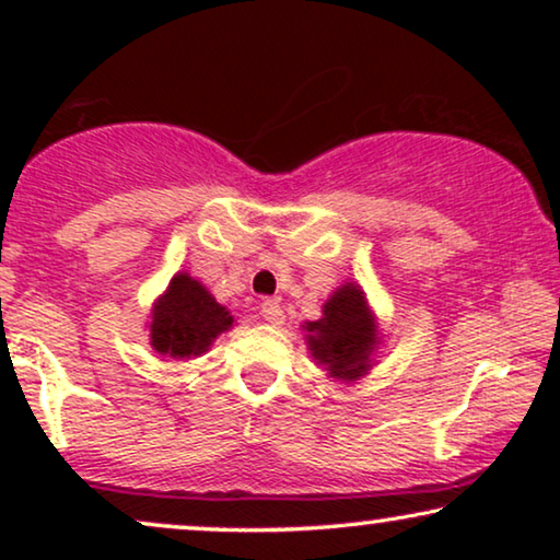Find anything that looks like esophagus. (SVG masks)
Wrapping results in <instances>:
<instances>
[{"mask_svg": "<svg viewBox=\"0 0 560 560\" xmlns=\"http://www.w3.org/2000/svg\"><path fill=\"white\" fill-rule=\"evenodd\" d=\"M259 308H262V318L267 320V324L280 326L282 320H285V313H282L278 301H265L262 305H259Z\"/></svg>", "mask_w": 560, "mask_h": 560, "instance_id": "1", "label": "esophagus"}]
</instances>
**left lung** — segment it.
I'll return each mask as SVG.
<instances>
[{"label":"left lung","instance_id":"1","mask_svg":"<svg viewBox=\"0 0 560 560\" xmlns=\"http://www.w3.org/2000/svg\"><path fill=\"white\" fill-rule=\"evenodd\" d=\"M303 328L308 331L305 343H308L311 357L334 380L354 382L370 372L380 331L357 282H347L334 290L324 303V316L308 320Z\"/></svg>","mask_w":560,"mask_h":560}]
</instances>
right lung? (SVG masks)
I'll list each match as a JSON object with an SVG mask.
<instances>
[{
    "label": "right lung",
    "mask_w": 560,
    "mask_h": 560,
    "mask_svg": "<svg viewBox=\"0 0 560 560\" xmlns=\"http://www.w3.org/2000/svg\"><path fill=\"white\" fill-rule=\"evenodd\" d=\"M234 326V316L217 303L201 282L178 272L152 305L150 343L171 359L201 357L219 334Z\"/></svg>",
    "instance_id": "right-lung-1"
}]
</instances>
